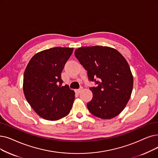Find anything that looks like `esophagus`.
<instances>
[{
    "label": "esophagus",
    "mask_w": 158,
    "mask_h": 158,
    "mask_svg": "<svg viewBox=\"0 0 158 158\" xmlns=\"http://www.w3.org/2000/svg\"><path fill=\"white\" fill-rule=\"evenodd\" d=\"M83 90V88H80L79 89H76V90H75V92H76L77 94H79V93H81V92Z\"/></svg>",
    "instance_id": "1"
}]
</instances>
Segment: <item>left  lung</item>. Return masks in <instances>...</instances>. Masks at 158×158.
I'll use <instances>...</instances> for the list:
<instances>
[{
  "label": "left lung",
  "instance_id": "1",
  "mask_svg": "<svg viewBox=\"0 0 158 158\" xmlns=\"http://www.w3.org/2000/svg\"><path fill=\"white\" fill-rule=\"evenodd\" d=\"M75 56L87 70L89 80L98 85L90 88L93 98L87 103L88 110L103 119L119 115L133 89V75L125 58L117 50L101 46L79 48Z\"/></svg>",
  "mask_w": 158,
  "mask_h": 158
}]
</instances>
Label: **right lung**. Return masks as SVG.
<instances>
[{"label": "right lung", "mask_w": 158, "mask_h": 158, "mask_svg": "<svg viewBox=\"0 0 158 158\" xmlns=\"http://www.w3.org/2000/svg\"><path fill=\"white\" fill-rule=\"evenodd\" d=\"M73 48L55 47L34 55L27 65L23 91L31 107L40 117L59 120L70 113L75 92L62 86V72Z\"/></svg>", "instance_id": "1"}]
</instances>
